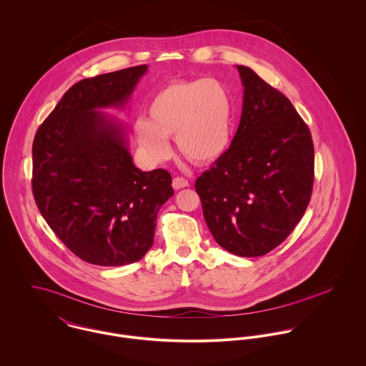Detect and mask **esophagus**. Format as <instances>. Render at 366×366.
<instances>
[{
	"mask_svg": "<svg viewBox=\"0 0 366 366\" xmlns=\"http://www.w3.org/2000/svg\"><path fill=\"white\" fill-rule=\"evenodd\" d=\"M172 186H173V189L174 190H180V189H184V187H187L189 186V182L186 180V179H183V177H174L173 179V183H172Z\"/></svg>",
	"mask_w": 366,
	"mask_h": 366,
	"instance_id": "34e87169",
	"label": "esophagus"
}]
</instances>
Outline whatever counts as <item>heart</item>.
I'll return each instance as SVG.
<instances>
[{
	"label": "heart",
	"mask_w": 366,
	"mask_h": 366,
	"mask_svg": "<svg viewBox=\"0 0 366 366\" xmlns=\"http://www.w3.org/2000/svg\"><path fill=\"white\" fill-rule=\"evenodd\" d=\"M147 118L134 122V135L145 155L163 162L179 152L200 164L224 157L234 135V104L228 90L214 79L177 80L162 87L148 105Z\"/></svg>",
	"instance_id": "obj_1"
}]
</instances>
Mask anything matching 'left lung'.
Listing matches in <instances>:
<instances>
[{"instance_id": "1", "label": "left lung", "mask_w": 366, "mask_h": 366, "mask_svg": "<svg viewBox=\"0 0 366 366\" xmlns=\"http://www.w3.org/2000/svg\"><path fill=\"white\" fill-rule=\"evenodd\" d=\"M242 114L227 154L196 180L204 219L225 251L262 257L295 229L310 203L312 134L289 99L247 66Z\"/></svg>"}]
</instances>
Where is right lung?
<instances>
[{"mask_svg": "<svg viewBox=\"0 0 366 366\" xmlns=\"http://www.w3.org/2000/svg\"><path fill=\"white\" fill-rule=\"evenodd\" d=\"M147 71L142 64L80 80L34 139L36 206L57 238L93 264L142 259L154 245L157 211L173 196L170 173L139 170L125 125L102 111L124 109Z\"/></svg>", "mask_w": 366, "mask_h": 366, "instance_id": "add662e5", "label": "right lung"}]
</instances>
